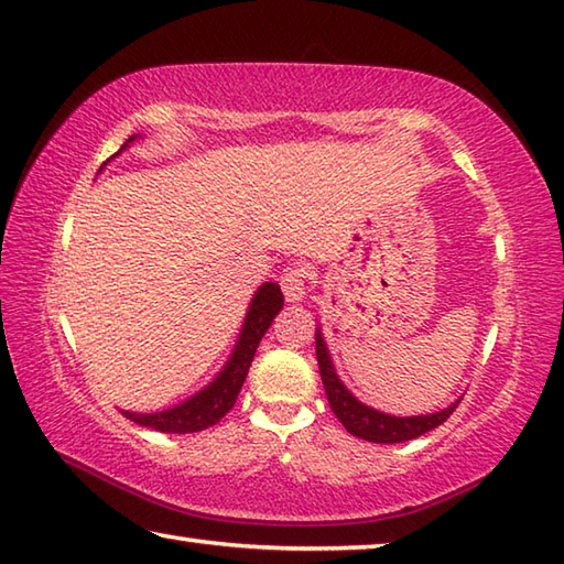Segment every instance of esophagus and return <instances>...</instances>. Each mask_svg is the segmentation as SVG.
<instances>
[{
  "instance_id": "obj_1",
  "label": "esophagus",
  "mask_w": 564,
  "mask_h": 564,
  "mask_svg": "<svg viewBox=\"0 0 564 564\" xmlns=\"http://www.w3.org/2000/svg\"><path fill=\"white\" fill-rule=\"evenodd\" d=\"M306 282H310V272H306L304 264H290L280 278L286 302H302L306 296Z\"/></svg>"
}]
</instances>
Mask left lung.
Returning a JSON list of instances; mask_svg holds the SVG:
<instances>
[{
	"label": "left lung",
	"mask_w": 564,
	"mask_h": 564,
	"mask_svg": "<svg viewBox=\"0 0 564 564\" xmlns=\"http://www.w3.org/2000/svg\"><path fill=\"white\" fill-rule=\"evenodd\" d=\"M316 360H318V373H322V380H324L328 405H332L338 422H341L344 427L358 440L376 442V444H398V442L414 440L420 437V434L447 422L449 414L456 410V405H459V400H456L442 412L417 414V417H392V414L378 412L373 408L364 405V402L350 395V390L341 380H338L332 356H328V348L318 328H316Z\"/></svg>",
	"instance_id": "left-lung-1"
}]
</instances>
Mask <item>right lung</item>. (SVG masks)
<instances>
[{
	"mask_svg": "<svg viewBox=\"0 0 564 564\" xmlns=\"http://www.w3.org/2000/svg\"><path fill=\"white\" fill-rule=\"evenodd\" d=\"M132 140L134 137H130L127 144ZM282 304H284V296H282L280 284L264 282L252 296L250 310L246 314V324L240 328L236 350H232L226 368L220 370L214 382H208L204 390L196 392V395H191L186 402H182V405L176 408H169L164 412H150V414L122 410L124 417L142 424V427H150L156 432H172V434L200 432V430L214 427V424L226 417V412H230L232 405H236L238 392L242 388V382H246L250 364L254 358V350H258L264 332H268L272 324V318L280 314Z\"/></svg>",
	"mask_w": 564,
	"mask_h": 564,
	"instance_id": "right-lung-1",
	"label": "right lung"
}]
</instances>
